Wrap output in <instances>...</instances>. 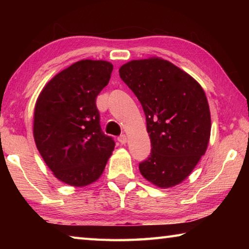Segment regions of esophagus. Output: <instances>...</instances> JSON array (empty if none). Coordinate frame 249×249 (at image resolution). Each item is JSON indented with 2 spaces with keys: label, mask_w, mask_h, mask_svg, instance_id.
<instances>
[{
  "label": "esophagus",
  "mask_w": 249,
  "mask_h": 249,
  "mask_svg": "<svg viewBox=\"0 0 249 249\" xmlns=\"http://www.w3.org/2000/svg\"><path fill=\"white\" fill-rule=\"evenodd\" d=\"M117 141H119L121 144H126V142H127V137H126V135H121V136L117 137Z\"/></svg>",
  "instance_id": "1"
}]
</instances>
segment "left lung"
I'll use <instances>...</instances> for the list:
<instances>
[{
  "instance_id": "obj_1",
  "label": "left lung",
  "mask_w": 249,
  "mask_h": 249,
  "mask_svg": "<svg viewBox=\"0 0 249 249\" xmlns=\"http://www.w3.org/2000/svg\"><path fill=\"white\" fill-rule=\"evenodd\" d=\"M120 77L146 116L151 153L140 163L142 176L163 189L181 183L210 141L211 114L203 89L190 74L157 57L127 62Z\"/></svg>"
}]
</instances>
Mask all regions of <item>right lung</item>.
Segmentation results:
<instances>
[{
	"label": "right lung",
	"mask_w": 249,
	"mask_h": 249,
	"mask_svg": "<svg viewBox=\"0 0 249 249\" xmlns=\"http://www.w3.org/2000/svg\"><path fill=\"white\" fill-rule=\"evenodd\" d=\"M113 65L81 60L54 75L37 99L34 140L54 177L73 187L98 180L115 142L100 125L96 96L111 78Z\"/></svg>",
	"instance_id": "right-lung-1"
}]
</instances>
